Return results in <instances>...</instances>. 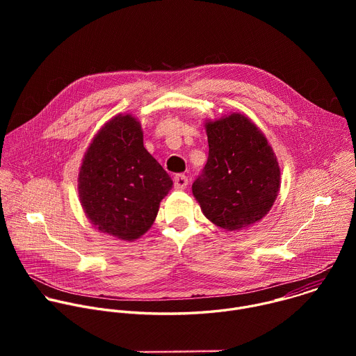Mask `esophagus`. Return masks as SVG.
Segmentation results:
<instances>
[{
    "mask_svg": "<svg viewBox=\"0 0 356 356\" xmlns=\"http://www.w3.org/2000/svg\"><path fill=\"white\" fill-rule=\"evenodd\" d=\"M173 181H175V187L179 188V190L186 188L187 184H188V179H187V176H184V175H176L175 179H173Z\"/></svg>",
    "mask_w": 356,
    "mask_h": 356,
    "instance_id": "esophagus-1",
    "label": "esophagus"
}]
</instances>
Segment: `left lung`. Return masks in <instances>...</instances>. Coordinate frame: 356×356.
<instances>
[{
	"label": "left lung",
	"mask_w": 356,
	"mask_h": 356,
	"mask_svg": "<svg viewBox=\"0 0 356 356\" xmlns=\"http://www.w3.org/2000/svg\"><path fill=\"white\" fill-rule=\"evenodd\" d=\"M209 159L191 188L217 227L238 231L262 220L280 188V169L262 131L242 114L206 122Z\"/></svg>",
	"instance_id": "obj_1"
}]
</instances>
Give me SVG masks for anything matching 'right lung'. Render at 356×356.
I'll list each match as a JSON object with an SVG mask.
<instances>
[{
    "label": "right lung",
    "instance_id": "add662e5",
    "mask_svg": "<svg viewBox=\"0 0 356 356\" xmlns=\"http://www.w3.org/2000/svg\"><path fill=\"white\" fill-rule=\"evenodd\" d=\"M173 181L143 146L136 118L120 114L91 140L79 173V197L101 232L134 241L154 224Z\"/></svg>",
    "mask_w": 356,
    "mask_h": 356
}]
</instances>
